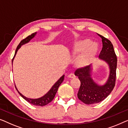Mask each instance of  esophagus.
I'll use <instances>...</instances> for the list:
<instances>
[{
  "instance_id": "esophagus-1",
  "label": "esophagus",
  "mask_w": 128,
  "mask_h": 128,
  "mask_svg": "<svg viewBox=\"0 0 128 128\" xmlns=\"http://www.w3.org/2000/svg\"><path fill=\"white\" fill-rule=\"evenodd\" d=\"M68 77L70 78H75L76 76H75V75L74 74L71 73L68 75Z\"/></svg>"
}]
</instances>
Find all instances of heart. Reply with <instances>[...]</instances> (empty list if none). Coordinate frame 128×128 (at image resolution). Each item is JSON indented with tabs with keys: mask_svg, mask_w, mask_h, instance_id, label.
<instances>
[{
	"mask_svg": "<svg viewBox=\"0 0 128 128\" xmlns=\"http://www.w3.org/2000/svg\"><path fill=\"white\" fill-rule=\"evenodd\" d=\"M98 46L96 42H91L89 39H84L75 42L71 49V54L76 56L80 54L78 63L80 66H88L98 53Z\"/></svg>",
	"mask_w": 128,
	"mask_h": 128,
	"instance_id": "heart-1",
	"label": "heart"
}]
</instances>
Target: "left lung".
<instances>
[{"instance_id":"left-lung-1","label":"left lung","mask_w":128,"mask_h":128,"mask_svg":"<svg viewBox=\"0 0 128 128\" xmlns=\"http://www.w3.org/2000/svg\"><path fill=\"white\" fill-rule=\"evenodd\" d=\"M98 35L102 38V50L98 59L108 65L109 75L106 82L102 84H99L92 77V64L75 71V75L78 77L80 81L77 96L79 99L86 104L98 103L104 100L112 92L116 83L117 58L114 47L108 39L102 35Z\"/></svg>"}]
</instances>
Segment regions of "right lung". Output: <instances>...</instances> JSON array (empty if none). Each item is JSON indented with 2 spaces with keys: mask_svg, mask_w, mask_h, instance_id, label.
Returning <instances> with one entry per match:
<instances>
[{
  "mask_svg": "<svg viewBox=\"0 0 128 128\" xmlns=\"http://www.w3.org/2000/svg\"><path fill=\"white\" fill-rule=\"evenodd\" d=\"M37 34V32H35V33L31 34V35L28 36V37H26V39H23L21 41V42L20 43V44L18 45L17 47V48L16 50V52H15V54H14V56L13 57L12 60V62H13L14 58L15 57L16 54H17L18 50L21 46L24 45V44H28V42H30V41L34 38V37ZM64 76L65 75H63L62 77H60V79L57 80V81L52 86V87L50 88V89L48 90V92H47L44 95V96L40 97V98H28L24 96V95L20 92L18 91V90L16 87V84H15V86H16V89L17 90L18 92L20 94V95L22 97V98H24V99L26 100V102H28L30 103L33 104L34 106H44L52 102V100H53L56 94L57 90H58V87L60 86V85L62 84V83L63 82V80H64Z\"/></svg>",
  "mask_w": 128,
  "mask_h": 128,
  "instance_id": "add662e5",
  "label": "right lung"
}]
</instances>
